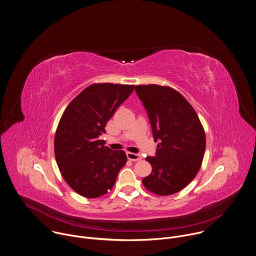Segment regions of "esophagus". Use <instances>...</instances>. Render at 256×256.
<instances>
[{
    "label": "esophagus",
    "instance_id": "1",
    "mask_svg": "<svg viewBox=\"0 0 256 256\" xmlns=\"http://www.w3.org/2000/svg\"><path fill=\"white\" fill-rule=\"evenodd\" d=\"M126 156L130 160H142V156L140 154H134V152H126Z\"/></svg>",
    "mask_w": 256,
    "mask_h": 256
}]
</instances>
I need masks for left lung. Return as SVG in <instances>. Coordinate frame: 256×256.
Wrapping results in <instances>:
<instances>
[{"mask_svg": "<svg viewBox=\"0 0 256 256\" xmlns=\"http://www.w3.org/2000/svg\"><path fill=\"white\" fill-rule=\"evenodd\" d=\"M134 90L146 110L156 156L146 158L152 173L142 179L150 192L166 196L184 189L199 172L206 148L200 120L185 98L173 88L138 85Z\"/></svg>", "mask_w": 256, "mask_h": 256, "instance_id": "left-lung-1", "label": "left lung"}]
</instances>
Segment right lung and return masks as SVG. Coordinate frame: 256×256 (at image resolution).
<instances>
[{
  "mask_svg": "<svg viewBox=\"0 0 256 256\" xmlns=\"http://www.w3.org/2000/svg\"><path fill=\"white\" fill-rule=\"evenodd\" d=\"M134 85L92 84L64 110L57 126L54 152L66 183L85 198H98L114 185L128 158L124 150L104 146L100 136Z\"/></svg>",
  "mask_w": 256,
  "mask_h": 256,
  "instance_id": "obj_1",
  "label": "right lung"
}]
</instances>
